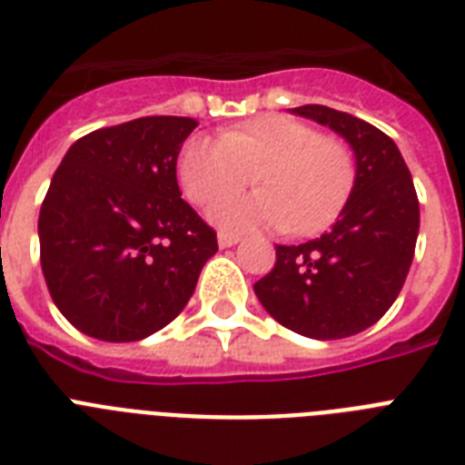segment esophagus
Masks as SVG:
<instances>
[{
    "mask_svg": "<svg viewBox=\"0 0 465 465\" xmlns=\"http://www.w3.org/2000/svg\"><path fill=\"white\" fill-rule=\"evenodd\" d=\"M239 233H232V232H219L217 233V241H219V246L222 248H229L233 246V243H239Z\"/></svg>",
    "mask_w": 465,
    "mask_h": 465,
    "instance_id": "esophagus-1",
    "label": "esophagus"
}]
</instances>
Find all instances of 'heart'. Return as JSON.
I'll return each instance as SVG.
<instances>
[{
	"instance_id": "obj_1",
	"label": "heart",
	"mask_w": 465,
	"mask_h": 465,
	"mask_svg": "<svg viewBox=\"0 0 465 465\" xmlns=\"http://www.w3.org/2000/svg\"><path fill=\"white\" fill-rule=\"evenodd\" d=\"M256 173L251 196H229ZM178 181L190 203L212 204L224 229H287L294 236L323 232L352 195L357 161L342 140L321 134L290 115H258L222 133L193 134L178 154Z\"/></svg>"
}]
</instances>
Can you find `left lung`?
Masks as SVG:
<instances>
[{
    "mask_svg": "<svg viewBox=\"0 0 465 465\" xmlns=\"http://www.w3.org/2000/svg\"><path fill=\"white\" fill-rule=\"evenodd\" d=\"M292 113L350 142L357 181L331 232L275 246V268L253 284L255 297L299 335L350 338L374 325L403 290L420 232L418 193L396 142L379 127L328 105Z\"/></svg>",
    "mask_w": 465,
    "mask_h": 465,
    "instance_id": "1",
    "label": "left lung"
}]
</instances>
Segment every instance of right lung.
Listing matches in <instances>:
<instances>
[{
  "instance_id": "right-lung-1",
  "label": "right lung",
  "mask_w": 465,
  "mask_h": 465,
  "mask_svg": "<svg viewBox=\"0 0 465 465\" xmlns=\"http://www.w3.org/2000/svg\"><path fill=\"white\" fill-rule=\"evenodd\" d=\"M193 118L149 115L76 140L38 217L40 265L60 313L105 342L173 321L217 253V232L181 200L175 161Z\"/></svg>"
}]
</instances>
